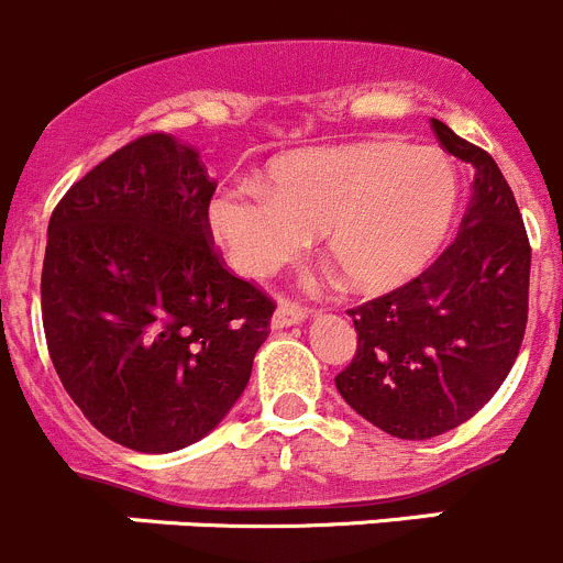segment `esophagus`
<instances>
[{"label":"esophagus","mask_w":563,"mask_h":563,"mask_svg":"<svg viewBox=\"0 0 563 563\" xmlns=\"http://www.w3.org/2000/svg\"><path fill=\"white\" fill-rule=\"evenodd\" d=\"M307 307L301 303H292V301H282L273 312V329H290V325H298L307 320Z\"/></svg>","instance_id":"obj_1"}]
</instances>
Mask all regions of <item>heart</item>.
Masks as SVG:
<instances>
[{"label":"heart","mask_w":563,"mask_h":563,"mask_svg":"<svg viewBox=\"0 0 563 563\" xmlns=\"http://www.w3.org/2000/svg\"><path fill=\"white\" fill-rule=\"evenodd\" d=\"M456 174L437 148L358 143L278 159L267 190L232 185L210 205V227L234 265L271 276L296 260L309 232L345 287L384 292L422 271L445 238Z\"/></svg>","instance_id":"b5f03b06"}]
</instances>
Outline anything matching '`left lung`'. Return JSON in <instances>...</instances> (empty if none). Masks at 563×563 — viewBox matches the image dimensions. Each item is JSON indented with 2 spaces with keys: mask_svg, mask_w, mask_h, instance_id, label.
<instances>
[{
  "mask_svg": "<svg viewBox=\"0 0 563 563\" xmlns=\"http://www.w3.org/2000/svg\"><path fill=\"white\" fill-rule=\"evenodd\" d=\"M448 154L475 168L462 229L420 276L347 309L356 353L334 384L356 415L398 439H431L500 389L528 325L531 243L489 152L433 118Z\"/></svg>",
  "mask_w": 563,
  "mask_h": 563,
  "instance_id": "1",
  "label": "left lung"
}]
</instances>
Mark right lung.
<instances>
[{"label":"right lung","mask_w":563,"mask_h":563,"mask_svg":"<svg viewBox=\"0 0 563 563\" xmlns=\"http://www.w3.org/2000/svg\"><path fill=\"white\" fill-rule=\"evenodd\" d=\"M198 148L148 132L68 187L41 273L52 365L90 426L170 453L243 395L273 298L218 254Z\"/></svg>","instance_id":"add662e5"}]
</instances>
